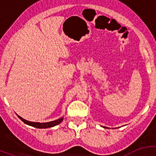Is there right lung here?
I'll list each match as a JSON object with an SVG mask.
<instances>
[{
    "instance_id": "add662e5",
    "label": "right lung",
    "mask_w": 156,
    "mask_h": 156,
    "mask_svg": "<svg viewBox=\"0 0 156 156\" xmlns=\"http://www.w3.org/2000/svg\"><path fill=\"white\" fill-rule=\"evenodd\" d=\"M19 119H21L25 124L26 125H30V126H32L34 127H37V128H48V127H54L56 125H59V123L62 122L63 120V117L60 118V119H57V120L53 121V122H46V123H40V122H29V121L26 120V119H23L22 117H20V115H18Z\"/></svg>"
}]
</instances>
